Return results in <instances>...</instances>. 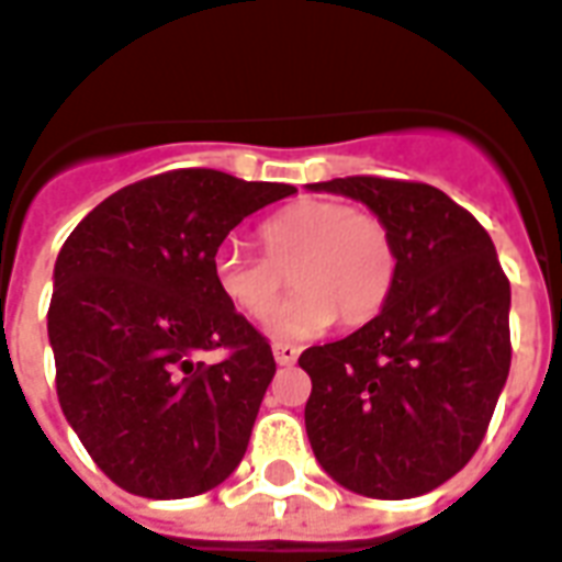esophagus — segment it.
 <instances>
[{"mask_svg": "<svg viewBox=\"0 0 562 562\" xmlns=\"http://www.w3.org/2000/svg\"><path fill=\"white\" fill-rule=\"evenodd\" d=\"M272 353H276L278 366H293V362L299 359V347L296 344L278 341V344H272Z\"/></svg>", "mask_w": 562, "mask_h": 562, "instance_id": "obj_1", "label": "esophagus"}]
</instances>
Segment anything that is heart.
Listing matches in <instances>:
<instances>
[{
    "label": "heart",
    "mask_w": 562,
    "mask_h": 562,
    "mask_svg": "<svg viewBox=\"0 0 562 562\" xmlns=\"http://www.w3.org/2000/svg\"><path fill=\"white\" fill-rule=\"evenodd\" d=\"M266 260L236 245L212 254V281L245 321H266L286 271L297 296L272 315L276 338H311L341 317L344 326L374 321L395 284V245L386 224L338 200L305 196L257 227Z\"/></svg>",
    "instance_id": "b5f03b06"
}]
</instances>
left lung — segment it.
<instances>
[{"instance_id": "1", "label": "left lung", "mask_w": 562, "mask_h": 562, "mask_svg": "<svg viewBox=\"0 0 562 562\" xmlns=\"http://www.w3.org/2000/svg\"><path fill=\"white\" fill-rule=\"evenodd\" d=\"M386 224L398 269L374 321L308 347L305 431L362 497L428 494L473 458L509 376V278L494 241L440 188L380 176L317 182Z\"/></svg>"}]
</instances>
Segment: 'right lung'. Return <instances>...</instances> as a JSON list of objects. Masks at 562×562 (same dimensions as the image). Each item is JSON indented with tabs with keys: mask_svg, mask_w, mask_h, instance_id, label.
Here are the masks:
<instances>
[{
	"mask_svg": "<svg viewBox=\"0 0 562 562\" xmlns=\"http://www.w3.org/2000/svg\"><path fill=\"white\" fill-rule=\"evenodd\" d=\"M290 194L170 170L110 194L65 239L47 311L56 395L119 488L182 499L239 467L276 359L221 299L209 263L241 218ZM209 349L228 356L206 363Z\"/></svg>",
	"mask_w": 562,
	"mask_h": 562,
	"instance_id": "1",
	"label": "right lung"
}]
</instances>
